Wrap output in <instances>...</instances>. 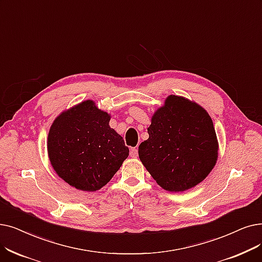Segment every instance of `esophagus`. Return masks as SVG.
Returning a JSON list of instances; mask_svg holds the SVG:
<instances>
[{
	"label": "esophagus",
	"instance_id": "34e87169",
	"mask_svg": "<svg viewBox=\"0 0 262 262\" xmlns=\"http://www.w3.org/2000/svg\"><path fill=\"white\" fill-rule=\"evenodd\" d=\"M129 154H130V156L134 157V158L137 157V156H138V149H137V147H132Z\"/></svg>",
	"mask_w": 262,
	"mask_h": 262
}]
</instances>
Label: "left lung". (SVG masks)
<instances>
[{"label": "left lung", "mask_w": 262, "mask_h": 262, "mask_svg": "<svg viewBox=\"0 0 262 262\" xmlns=\"http://www.w3.org/2000/svg\"><path fill=\"white\" fill-rule=\"evenodd\" d=\"M149 138L139 158L156 183L168 191L195 187L212 171L219 141L207 110L183 96L169 95L152 116Z\"/></svg>", "instance_id": "obj_1"}]
</instances>
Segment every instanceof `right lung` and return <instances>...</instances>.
<instances>
[{"instance_id": "obj_1", "label": "right lung", "mask_w": 262, "mask_h": 262, "mask_svg": "<svg viewBox=\"0 0 262 262\" xmlns=\"http://www.w3.org/2000/svg\"><path fill=\"white\" fill-rule=\"evenodd\" d=\"M109 113L84 100L55 118L47 149L54 171L71 186L95 191L116 174L129 150L109 126Z\"/></svg>"}]
</instances>
